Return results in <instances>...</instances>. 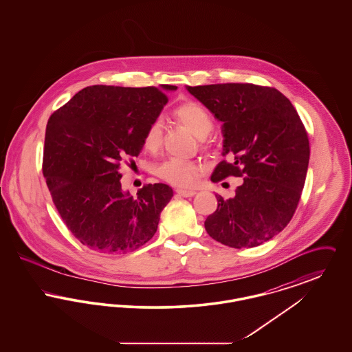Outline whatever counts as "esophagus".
I'll return each instance as SVG.
<instances>
[{
	"instance_id": "obj_1",
	"label": "esophagus",
	"mask_w": 352,
	"mask_h": 352,
	"mask_svg": "<svg viewBox=\"0 0 352 352\" xmlns=\"http://www.w3.org/2000/svg\"><path fill=\"white\" fill-rule=\"evenodd\" d=\"M177 194H179L181 197H184V198H191V197H194L197 192L192 191V190H181V188H178V190H177Z\"/></svg>"
}]
</instances>
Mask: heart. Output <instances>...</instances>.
Returning a JSON list of instances; mask_svg holds the SVG:
<instances>
[{"label":"heart","mask_w":352,"mask_h":352,"mask_svg":"<svg viewBox=\"0 0 352 352\" xmlns=\"http://www.w3.org/2000/svg\"><path fill=\"white\" fill-rule=\"evenodd\" d=\"M174 120L187 128L195 137L204 140L214 129V120L208 111L197 101H184L179 104L174 112ZM164 144V124L161 120H154L148 125L142 137L144 148L151 153L160 151ZM157 175L168 184L178 187H191L198 182L203 173V166L195 161L166 160L155 168Z\"/></svg>","instance_id":"b5f03b06"}]
</instances>
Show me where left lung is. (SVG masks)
Wrapping results in <instances>:
<instances>
[{"label": "left lung", "instance_id": "obj_1", "mask_svg": "<svg viewBox=\"0 0 352 352\" xmlns=\"http://www.w3.org/2000/svg\"><path fill=\"white\" fill-rule=\"evenodd\" d=\"M187 91L223 122V155L212 182L244 177L234 198L217 195L207 234L231 248L261 245L292 220L306 179L310 146L296 108L280 91L250 83L210 84Z\"/></svg>", "mask_w": 352, "mask_h": 352}]
</instances>
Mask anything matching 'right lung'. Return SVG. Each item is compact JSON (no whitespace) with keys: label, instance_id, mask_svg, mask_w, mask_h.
I'll list each match as a JSON object with an SVG mask.
<instances>
[{"label":"right lung","instance_id":"right-lung-1","mask_svg":"<svg viewBox=\"0 0 352 352\" xmlns=\"http://www.w3.org/2000/svg\"><path fill=\"white\" fill-rule=\"evenodd\" d=\"M175 89L92 85L49 118L43 175L60 218L89 250L133 252L157 232L173 188L146 184L133 198L121 188L120 166L142 151L145 129Z\"/></svg>","mask_w":352,"mask_h":352}]
</instances>
